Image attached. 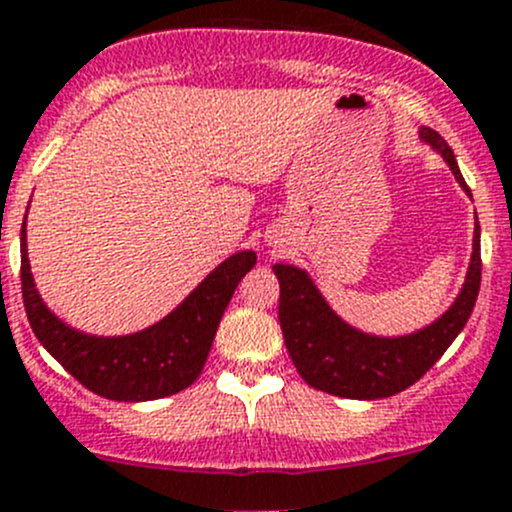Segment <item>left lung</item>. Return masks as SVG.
<instances>
[{
    "mask_svg": "<svg viewBox=\"0 0 512 512\" xmlns=\"http://www.w3.org/2000/svg\"><path fill=\"white\" fill-rule=\"evenodd\" d=\"M453 170L455 180L468 190L448 142L433 130L420 132ZM280 280V327L287 352L310 388L350 400H377L403 393L415 385L468 322L480 290V225H475L473 260L458 300L425 330L408 337H372L352 330L327 307L317 287L302 270L290 265L272 267Z\"/></svg>",
    "mask_w": 512,
    "mask_h": 512,
    "instance_id": "obj_1",
    "label": "left lung"
}]
</instances>
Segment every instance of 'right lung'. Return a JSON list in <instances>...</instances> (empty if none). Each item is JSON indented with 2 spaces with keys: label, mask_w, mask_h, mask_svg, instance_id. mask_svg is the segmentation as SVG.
<instances>
[{
  "label": "right lung",
  "mask_w": 512,
  "mask_h": 512,
  "mask_svg": "<svg viewBox=\"0 0 512 512\" xmlns=\"http://www.w3.org/2000/svg\"><path fill=\"white\" fill-rule=\"evenodd\" d=\"M255 252H237L205 277L175 312L147 330L124 337H94L64 325L34 287L22 225V297L37 340L84 388L107 400L142 403L175 395L200 377L217 325Z\"/></svg>",
  "instance_id": "right-lung-1"
}]
</instances>
